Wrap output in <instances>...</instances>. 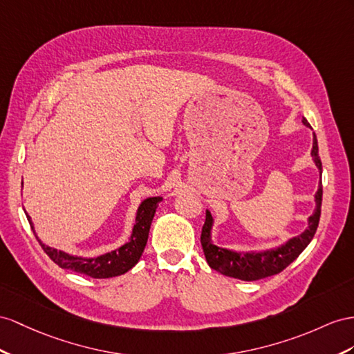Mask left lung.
<instances>
[{"mask_svg":"<svg viewBox=\"0 0 354 354\" xmlns=\"http://www.w3.org/2000/svg\"><path fill=\"white\" fill-rule=\"evenodd\" d=\"M304 125L310 127L308 121L304 118ZM311 156L322 175V160L319 157V145L314 134L313 138V149ZM322 197L323 187L319 184V189L315 193V209L313 215L308 218V227L297 236L288 239L283 245L266 251H251V252H238L227 248L216 247L212 242V225L214 218L209 211H206V220L202 227V248L207 265L212 269L218 270L220 274L225 277L238 278L242 281H256L266 277H272L284 270L293 260L299 257V254L308 247V243L314 238L315 230L319 227L320 214H322Z\"/></svg>","mask_w":354,"mask_h":354,"instance_id":"obj_1","label":"left lung"}]
</instances>
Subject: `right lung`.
<instances>
[{
	"label": "right lung",
	"mask_w": 354,
	"mask_h": 354,
	"mask_svg": "<svg viewBox=\"0 0 354 354\" xmlns=\"http://www.w3.org/2000/svg\"><path fill=\"white\" fill-rule=\"evenodd\" d=\"M161 201L162 197L160 196L145 198V201L140 203V206L138 207L136 224L133 227L130 241L125 242L122 247L116 248L111 252H106V254H102V256H97V257L71 256L66 251L44 245V243L37 238V234H35V238L39 239L44 252H46V254L62 269H70L73 272H77V274H84L91 278H112V277L122 275L138 263L145 247H147L151 223H152L153 215H156L158 203ZM26 218H28V223L34 232V225L31 221V216L28 214H26Z\"/></svg>",
	"instance_id": "add662e5"
}]
</instances>
